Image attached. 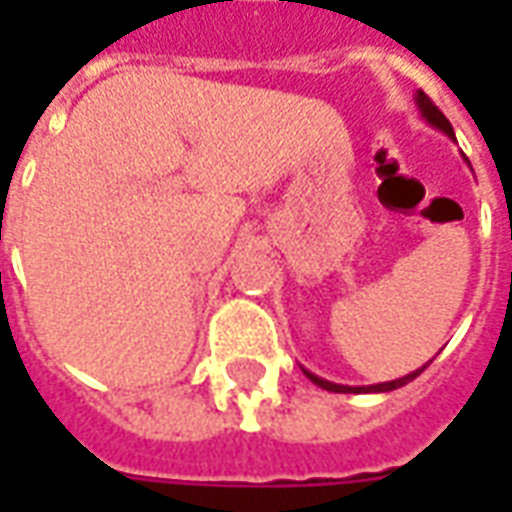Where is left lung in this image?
Here are the masks:
<instances>
[{
  "label": "left lung",
  "mask_w": 512,
  "mask_h": 512,
  "mask_svg": "<svg viewBox=\"0 0 512 512\" xmlns=\"http://www.w3.org/2000/svg\"><path fill=\"white\" fill-rule=\"evenodd\" d=\"M417 104H419V109H422V115L428 117L433 126L441 128L444 134L455 136V134H452L450 120L444 117V112H441L439 106L430 101L428 95L417 93ZM425 367H428V365H425ZM425 367H419V370H414V373H408V376H403V378H397V381H386V384H376V386H340V384H332V381H323V378L312 376V373H307V370H304V373L310 376L312 384L323 386V389H329V392H389V389H397V386H403V384H408V381H414V378H417L419 373L425 370Z\"/></svg>",
  "instance_id": "1"
}]
</instances>
